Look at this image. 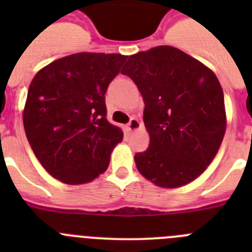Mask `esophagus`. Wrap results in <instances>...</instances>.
<instances>
[{"mask_svg":"<svg viewBox=\"0 0 252 252\" xmlns=\"http://www.w3.org/2000/svg\"><path fill=\"white\" fill-rule=\"evenodd\" d=\"M141 127V124H140V121L137 119H135V117H132V119L128 121L127 124V130L128 131H135L137 130V128Z\"/></svg>","mask_w":252,"mask_h":252,"instance_id":"obj_1","label":"esophagus"}]
</instances>
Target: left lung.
<instances>
[{
    "instance_id": "left-lung-1",
    "label": "left lung",
    "mask_w": 252,
    "mask_h": 252,
    "mask_svg": "<svg viewBox=\"0 0 252 252\" xmlns=\"http://www.w3.org/2000/svg\"><path fill=\"white\" fill-rule=\"evenodd\" d=\"M121 73L145 103L150 144L135 155L139 171L164 188L190 183L211 164L226 131L223 91L215 73L166 45L131 55Z\"/></svg>"
}]
</instances>
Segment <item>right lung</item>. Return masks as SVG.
<instances>
[{
  "instance_id": "add662e5",
  "label": "right lung",
  "mask_w": 252,
  "mask_h": 252,
  "mask_svg": "<svg viewBox=\"0 0 252 252\" xmlns=\"http://www.w3.org/2000/svg\"><path fill=\"white\" fill-rule=\"evenodd\" d=\"M127 57L78 53L43 68L29 87L26 137L49 174L88 183L107 170L124 132L107 120L104 93Z\"/></svg>"
}]
</instances>
